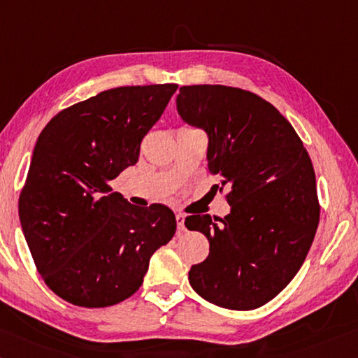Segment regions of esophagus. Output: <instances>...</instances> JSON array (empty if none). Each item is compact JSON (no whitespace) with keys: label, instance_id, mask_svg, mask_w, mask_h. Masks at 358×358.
Returning a JSON list of instances; mask_svg holds the SVG:
<instances>
[{"label":"esophagus","instance_id":"1","mask_svg":"<svg viewBox=\"0 0 358 358\" xmlns=\"http://www.w3.org/2000/svg\"><path fill=\"white\" fill-rule=\"evenodd\" d=\"M176 222H178V229L179 231H185V215L184 214H176Z\"/></svg>","mask_w":358,"mask_h":358}]
</instances>
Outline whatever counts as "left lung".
<instances>
[{"instance_id": "obj_1", "label": "left lung", "mask_w": 358, "mask_h": 358, "mask_svg": "<svg viewBox=\"0 0 358 358\" xmlns=\"http://www.w3.org/2000/svg\"><path fill=\"white\" fill-rule=\"evenodd\" d=\"M179 116L209 136L208 166L228 187L224 218L190 215L209 241L192 266L193 289L229 310L259 308L302 267L319 224L316 176L289 121L256 94L223 85L182 86ZM218 189V185H217Z\"/></svg>"}]
</instances>
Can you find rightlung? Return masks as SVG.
I'll return each mask as SVG.
<instances>
[{"instance_id": "add662e5", "label": "right lung", "mask_w": 358, "mask_h": 358, "mask_svg": "<svg viewBox=\"0 0 358 358\" xmlns=\"http://www.w3.org/2000/svg\"><path fill=\"white\" fill-rule=\"evenodd\" d=\"M178 85L121 86L59 111L41 131L18 199L24 239L45 285L66 302L103 308L141 286L150 256L173 239L163 204L138 208L110 182Z\"/></svg>"}]
</instances>
